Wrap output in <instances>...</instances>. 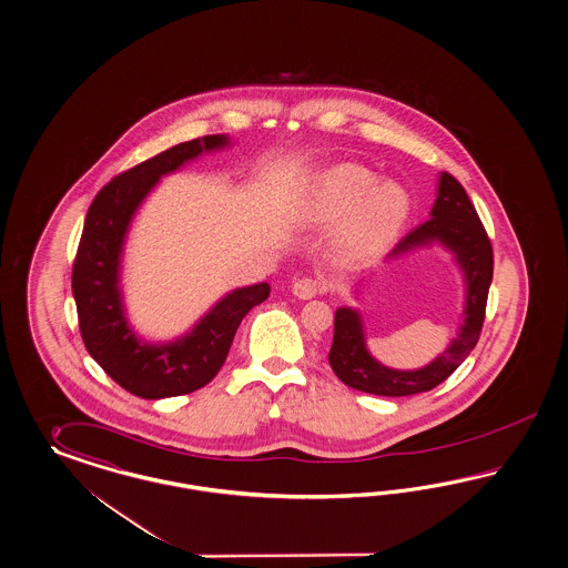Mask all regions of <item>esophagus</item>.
<instances>
[{
  "label": "esophagus",
  "instance_id": "esophagus-1",
  "mask_svg": "<svg viewBox=\"0 0 568 568\" xmlns=\"http://www.w3.org/2000/svg\"><path fill=\"white\" fill-rule=\"evenodd\" d=\"M327 287L321 278H313V276H302L297 278L292 285V294L300 300H311L316 294H323Z\"/></svg>",
  "mask_w": 568,
  "mask_h": 568
}]
</instances>
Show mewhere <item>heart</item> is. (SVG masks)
<instances>
[{"instance_id": "obj_1", "label": "heart", "mask_w": 568, "mask_h": 568, "mask_svg": "<svg viewBox=\"0 0 568 568\" xmlns=\"http://www.w3.org/2000/svg\"><path fill=\"white\" fill-rule=\"evenodd\" d=\"M308 215L335 224L346 220L342 241L354 254H379L409 212V196L394 184L354 163H342L314 180L306 199Z\"/></svg>"}]
</instances>
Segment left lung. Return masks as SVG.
I'll use <instances>...</instances> for the list:
<instances>
[{"label":"left lung","mask_w":568,"mask_h":568,"mask_svg":"<svg viewBox=\"0 0 568 568\" xmlns=\"http://www.w3.org/2000/svg\"><path fill=\"white\" fill-rule=\"evenodd\" d=\"M434 243L449 250L466 281L464 321L457 337L445 353L438 354L422 369H392L369 353L361 311L342 306L335 311L333 321L329 365L346 386L377 396H412L428 392L443 384L474 351L483 329L493 278V247L468 193L447 172L438 176L430 220L413 229L392 250L388 260L430 247Z\"/></svg>","instance_id":"left-lung-1"}]
</instances>
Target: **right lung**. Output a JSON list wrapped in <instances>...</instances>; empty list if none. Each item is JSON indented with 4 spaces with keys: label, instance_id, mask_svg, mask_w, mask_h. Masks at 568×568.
Wrapping results in <instances>:
<instances>
[{
    "label": "right lung",
    "instance_id": "add662e5",
    "mask_svg": "<svg viewBox=\"0 0 568 568\" xmlns=\"http://www.w3.org/2000/svg\"><path fill=\"white\" fill-rule=\"evenodd\" d=\"M226 134L196 138L113 178L92 201L73 266L79 332L90 356L121 388L140 398H170L210 384L224 365L243 316L262 304L268 283L239 287L203 314L193 329L170 342L140 337L123 304L121 260L138 207L159 180L203 153L226 149Z\"/></svg>",
    "mask_w": 568,
    "mask_h": 568
}]
</instances>
